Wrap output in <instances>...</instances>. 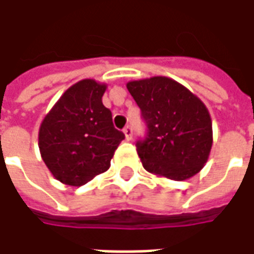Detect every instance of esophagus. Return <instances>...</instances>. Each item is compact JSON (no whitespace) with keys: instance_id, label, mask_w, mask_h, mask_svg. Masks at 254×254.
<instances>
[{"instance_id":"1","label":"esophagus","mask_w":254,"mask_h":254,"mask_svg":"<svg viewBox=\"0 0 254 254\" xmlns=\"http://www.w3.org/2000/svg\"><path fill=\"white\" fill-rule=\"evenodd\" d=\"M124 133H125V137H127V140H130V138H132L133 130H132V127H124Z\"/></svg>"}]
</instances>
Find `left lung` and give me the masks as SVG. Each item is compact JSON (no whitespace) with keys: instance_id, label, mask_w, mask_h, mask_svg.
Masks as SVG:
<instances>
[{"instance_id":"left-lung-1","label":"left lung","mask_w":254,"mask_h":254,"mask_svg":"<svg viewBox=\"0 0 254 254\" xmlns=\"http://www.w3.org/2000/svg\"><path fill=\"white\" fill-rule=\"evenodd\" d=\"M127 88L148 127L145 140L136 144L144 169L174 181L197 174L212 148V121L205 105L165 76L129 81Z\"/></svg>"}]
</instances>
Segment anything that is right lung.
<instances>
[{
  "instance_id": "obj_1",
  "label": "right lung",
  "mask_w": 254,
  "mask_h": 254,
  "mask_svg": "<svg viewBox=\"0 0 254 254\" xmlns=\"http://www.w3.org/2000/svg\"><path fill=\"white\" fill-rule=\"evenodd\" d=\"M107 85L94 78L73 84L53 106L39 127V151L53 177L81 187L109 170L124 133L113 125L102 96Z\"/></svg>"
}]
</instances>
